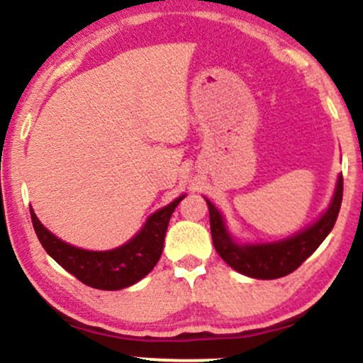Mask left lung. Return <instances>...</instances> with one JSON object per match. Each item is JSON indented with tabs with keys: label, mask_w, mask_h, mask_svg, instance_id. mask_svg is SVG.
Here are the masks:
<instances>
[{
	"label": "left lung",
	"mask_w": 363,
	"mask_h": 363,
	"mask_svg": "<svg viewBox=\"0 0 363 363\" xmlns=\"http://www.w3.org/2000/svg\"><path fill=\"white\" fill-rule=\"evenodd\" d=\"M341 200L342 175H337L330 203L310 226L274 242H242L228 230L226 219L219 208L205 198L211 213L212 242L217 254L235 272L257 280H274L299 268L333 231L341 208Z\"/></svg>",
	"instance_id": "1"
}]
</instances>
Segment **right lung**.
<instances>
[{"label": "right lung", "instance_id": "1", "mask_svg": "<svg viewBox=\"0 0 363 363\" xmlns=\"http://www.w3.org/2000/svg\"><path fill=\"white\" fill-rule=\"evenodd\" d=\"M186 194L152 212L144 226L123 245L111 250H86L62 242L41 224L30 208L34 231L47 254L85 285L101 291H120L143 280L160 261L172 212Z\"/></svg>", "mask_w": 363, "mask_h": 363}]
</instances>
